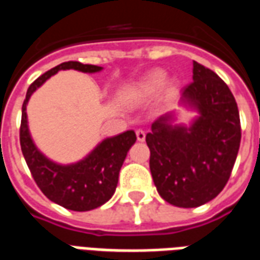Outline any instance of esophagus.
Instances as JSON below:
<instances>
[{
    "mask_svg": "<svg viewBox=\"0 0 260 260\" xmlns=\"http://www.w3.org/2000/svg\"><path fill=\"white\" fill-rule=\"evenodd\" d=\"M136 139L139 142H145V139H146V134L142 129H138L136 131Z\"/></svg>",
    "mask_w": 260,
    "mask_h": 260,
    "instance_id": "34e87169",
    "label": "esophagus"
}]
</instances>
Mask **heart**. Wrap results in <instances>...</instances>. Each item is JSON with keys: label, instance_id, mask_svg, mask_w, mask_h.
Masks as SVG:
<instances>
[{"label": "heart", "instance_id": "1", "mask_svg": "<svg viewBox=\"0 0 260 260\" xmlns=\"http://www.w3.org/2000/svg\"><path fill=\"white\" fill-rule=\"evenodd\" d=\"M167 82V74L163 69H154L152 72H149L146 76H143L138 83L131 86L129 89L125 93V99L131 103L145 102L154 97L160 90L163 89L164 85ZM175 86L174 80H171L169 83V89H173Z\"/></svg>", "mask_w": 260, "mask_h": 260}]
</instances>
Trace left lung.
I'll use <instances>...</instances> for the list:
<instances>
[{
    "label": "left lung",
    "mask_w": 260,
    "mask_h": 260,
    "mask_svg": "<svg viewBox=\"0 0 260 260\" xmlns=\"http://www.w3.org/2000/svg\"><path fill=\"white\" fill-rule=\"evenodd\" d=\"M192 79L181 97L184 107L198 113L191 125L174 124L175 114H164L146 135L153 182L164 201L178 207L202 206L223 191L241 142L229 86L196 61Z\"/></svg>",
    "instance_id": "left-lung-1"
}]
</instances>
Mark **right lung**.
I'll return each mask as SVG.
<instances>
[{
    "instance_id": "right-lung-1",
    "label": "right lung",
    "mask_w": 260,
    "mask_h": 260,
    "mask_svg": "<svg viewBox=\"0 0 260 260\" xmlns=\"http://www.w3.org/2000/svg\"><path fill=\"white\" fill-rule=\"evenodd\" d=\"M65 69L96 74L103 68L78 61H68L37 78L29 86L22 106L20 147L37 186L50 201L74 212H87L111 199L118 184L119 170L124 164L126 153L136 142V135L134 131H126L113 138H106L86 157L72 164L55 163L44 156L31 139L26 106L31 94L46 80L58 71Z\"/></svg>"
}]
</instances>
